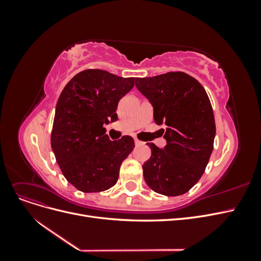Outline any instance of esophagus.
I'll list each match as a JSON object with an SVG mask.
<instances>
[{
	"label": "esophagus",
	"instance_id": "34e87169",
	"mask_svg": "<svg viewBox=\"0 0 261 261\" xmlns=\"http://www.w3.org/2000/svg\"><path fill=\"white\" fill-rule=\"evenodd\" d=\"M135 145L136 146H141V145H144V143H143V141L138 140V139H135Z\"/></svg>",
	"mask_w": 261,
	"mask_h": 261
}]
</instances>
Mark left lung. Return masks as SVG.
Listing matches in <instances>:
<instances>
[{
    "mask_svg": "<svg viewBox=\"0 0 261 261\" xmlns=\"http://www.w3.org/2000/svg\"><path fill=\"white\" fill-rule=\"evenodd\" d=\"M135 85L153 107L167 140L163 149L147 144L151 156L143 165L146 183L158 194L183 195L200 179L213 150L216 123L208 94L183 72L135 78Z\"/></svg>",
    "mask_w": 261,
    "mask_h": 261,
    "instance_id": "left-lung-1",
    "label": "left lung"
}]
</instances>
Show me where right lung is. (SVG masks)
Segmentation results:
<instances>
[{"instance_id":"1","label":"right lung","mask_w":261,"mask_h":261,"mask_svg":"<svg viewBox=\"0 0 261 261\" xmlns=\"http://www.w3.org/2000/svg\"><path fill=\"white\" fill-rule=\"evenodd\" d=\"M134 81L86 69L61 92L51 147L63 175L78 191L97 193L115 185L122 162L135 147L130 136L110 140L103 127L117 120L118 101L132 90Z\"/></svg>"}]
</instances>
